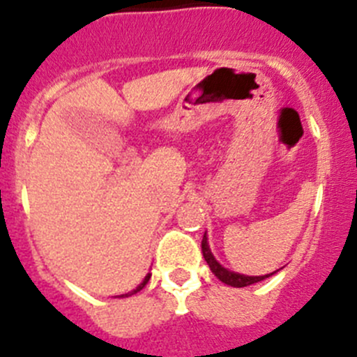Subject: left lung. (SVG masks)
<instances>
[{
  "instance_id": "left-lung-1",
  "label": "left lung",
  "mask_w": 357,
  "mask_h": 357,
  "mask_svg": "<svg viewBox=\"0 0 357 357\" xmlns=\"http://www.w3.org/2000/svg\"><path fill=\"white\" fill-rule=\"evenodd\" d=\"M202 254H204V259H206L207 264H209L211 272H213L218 279L222 280V282H225L227 286H232V288H245V286L255 284V282H261V280L268 279L270 275L279 272V270H277V272L266 273V275H243V273L232 272V270H229V268L222 266V264L216 261V257L213 255V252H211L209 243H207V232L204 234V239H202Z\"/></svg>"
}]
</instances>
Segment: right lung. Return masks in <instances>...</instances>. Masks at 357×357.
Wrapping results in <instances>:
<instances>
[{
    "mask_svg": "<svg viewBox=\"0 0 357 357\" xmlns=\"http://www.w3.org/2000/svg\"><path fill=\"white\" fill-rule=\"evenodd\" d=\"M150 277H151V273H146V277H144V279H143V282H141V284L137 286V288H135V289H132V291H128V293H123V295H118V296H119V298H125V296H130V295H134V293L141 291V289H143L144 286L148 284V280H150Z\"/></svg>",
    "mask_w": 357,
    "mask_h": 357,
    "instance_id": "1",
    "label": "right lung"
}]
</instances>
